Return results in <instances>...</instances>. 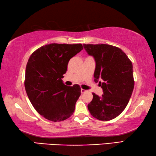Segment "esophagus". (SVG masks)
I'll list each match as a JSON object with an SVG mask.
<instances>
[{
    "label": "esophagus",
    "instance_id": "34e87169",
    "mask_svg": "<svg viewBox=\"0 0 156 156\" xmlns=\"http://www.w3.org/2000/svg\"><path fill=\"white\" fill-rule=\"evenodd\" d=\"M80 91H81V93H82V94H84V93H85V92H87V90H85V89H81V90H80Z\"/></svg>",
    "mask_w": 156,
    "mask_h": 156
}]
</instances>
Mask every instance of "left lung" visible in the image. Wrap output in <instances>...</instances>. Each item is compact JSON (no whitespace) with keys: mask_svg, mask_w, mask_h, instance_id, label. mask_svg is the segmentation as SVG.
Instances as JSON below:
<instances>
[{"mask_svg":"<svg viewBox=\"0 0 156 156\" xmlns=\"http://www.w3.org/2000/svg\"><path fill=\"white\" fill-rule=\"evenodd\" d=\"M83 47L94 58V81L99 82L103 91L101 96L93 93L88 109L96 119L111 120L123 112L131 96L134 87L132 62L118 47L105 44H84Z\"/></svg>","mask_w":156,"mask_h":156,"instance_id":"1","label":"left lung"}]
</instances>
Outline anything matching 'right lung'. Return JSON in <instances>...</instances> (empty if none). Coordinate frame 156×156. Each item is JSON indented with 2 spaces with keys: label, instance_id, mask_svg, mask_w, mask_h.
<instances>
[{
  "label": "right lung",
  "instance_id": "obj_1",
  "mask_svg": "<svg viewBox=\"0 0 156 156\" xmlns=\"http://www.w3.org/2000/svg\"><path fill=\"white\" fill-rule=\"evenodd\" d=\"M83 49L81 44L52 43L40 47L29 58L25 90L34 109L46 119L60 122L74 112L80 88L65 85L62 78L69 60Z\"/></svg>",
  "mask_w": 156,
  "mask_h": 156
}]
</instances>
